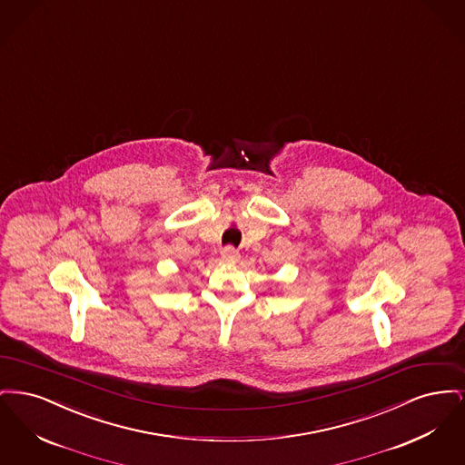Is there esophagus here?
I'll return each mask as SVG.
<instances>
[{
    "label": "esophagus",
    "instance_id": "34e87169",
    "mask_svg": "<svg viewBox=\"0 0 465 465\" xmlns=\"http://www.w3.org/2000/svg\"><path fill=\"white\" fill-rule=\"evenodd\" d=\"M222 258L223 262H226V263H235V262L241 258V254H239L237 249H233L232 245H228V247H223Z\"/></svg>",
    "mask_w": 465,
    "mask_h": 465
}]
</instances>
